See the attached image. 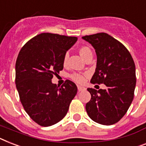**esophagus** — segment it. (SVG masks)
<instances>
[{"instance_id":"1","label":"esophagus","mask_w":146,"mask_h":146,"mask_svg":"<svg viewBox=\"0 0 146 146\" xmlns=\"http://www.w3.org/2000/svg\"><path fill=\"white\" fill-rule=\"evenodd\" d=\"M85 88L82 87V86H78V91L79 92H82V91H85Z\"/></svg>"}]
</instances>
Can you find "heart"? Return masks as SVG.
<instances>
[{"mask_svg":"<svg viewBox=\"0 0 146 146\" xmlns=\"http://www.w3.org/2000/svg\"><path fill=\"white\" fill-rule=\"evenodd\" d=\"M78 52H79V54L81 55V57L84 60L87 61L88 59L91 58L93 57V52H92V48H90L89 46H82L78 48ZM67 60H68V54H66L64 55L63 58V64L66 65L67 63ZM70 79L73 80L74 82H77V83L82 84L85 81V76L82 74L78 73H74L70 75Z\"/></svg>","mask_w":146,"mask_h":146,"instance_id":"heart-1","label":"heart"}]
</instances>
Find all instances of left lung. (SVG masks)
Listing matches in <instances>:
<instances>
[{"instance_id": "obj_1", "label": "left lung", "mask_w": 146, "mask_h": 146, "mask_svg": "<svg viewBox=\"0 0 146 146\" xmlns=\"http://www.w3.org/2000/svg\"><path fill=\"white\" fill-rule=\"evenodd\" d=\"M82 39L95 48L98 56L92 84H104L106 89L88 88L91 100L86 112L98 124L111 125L126 114L134 97L136 86L135 64L127 48L106 33L87 35Z\"/></svg>"}]
</instances>
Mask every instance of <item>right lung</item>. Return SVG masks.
I'll use <instances>...</instances> for the list:
<instances>
[{"label":"right lung","instance_id":"1","mask_svg":"<svg viewBox=\"0 0 146 146\" xmlns=\"http://www.w3.org/2000/svg\"><path fill=\"white\" fill-rule=\"evenodd\" d=\"M76 41V36L42 33L28 40L18 54L15 81L20 101L40 126L60 121L76 94V85L70 80L61 87L52 83L53 76L64 68V55Z\"/></svg>","mask_w":146,"mask_h":146}]
</instances>
